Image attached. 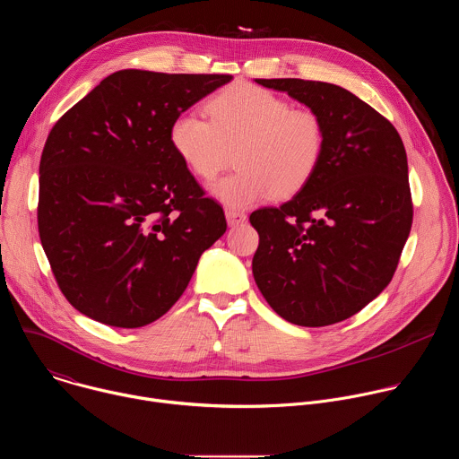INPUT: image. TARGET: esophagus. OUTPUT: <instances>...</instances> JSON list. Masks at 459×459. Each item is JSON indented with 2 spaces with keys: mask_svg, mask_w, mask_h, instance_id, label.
<instances>
[{
  "mask_svg": "<svg viewBox=\"0 0 459 459\" xmlns=\"http://www.w3.org/2000/svg\"><path fill=\"white\" fill-rule=\"evenodd\" d=\"M225 216H227V223L230 227H236V225H241V223L247 221V214L239 212V211H234V209H227Z\"/></svg>",
  "mask_w": 459,
  "mask_h": 459,
  "instance_id": "34e87169",
  "label": "esophagus"
}]
</instances>
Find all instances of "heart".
Listing matches in <instances>:
<instances>
[{"label": "heart", "mask_w": 459, "mask_h": 459, "mask_svg": "<svg viewBox=\"0 0 459 459\" xmlns=\"http://www.w3.org/2000/svg\"><path fill=\"white\" fill-rule=\"evenodd\" d=\"M209 119L194 110L174 117L169 140L186 169L212 179L234 151L236 172L212 185V194L232 209L271 195L298 192L316 172L325 149L323 119L257 85L236 83L207 103Z\"/></svg>", "instance_id": "heart-1"}]
</instances>
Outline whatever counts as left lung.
Listing matches in <instances>:
<instances>
[{
  "mask_svg": "<svg viewBox=\"0 0 459 459\" xmlns=\"http://www.w3.org/2000/svg\"><path fill=\"white\" fill-rule=\"evenodd\" d=\"M314 110L325 149L312 178L280 207L250 214L259 234L252 274L283 319L343 321L390 283L412 227L403 142L386 117L343 87L255 80Z\"/></svg>",
  "mask_w": 459,
  "mask_h": 459,
  "instance_id": "1",
  "label": "left lung"
}]
</instances>
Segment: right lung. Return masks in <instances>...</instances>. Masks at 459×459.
<instances>
[{"label":"right lung","instance_id":"obj_1","mask_svg":"<svg viewBox=\"0 0 459 459\" xmlns=\"http://www.w3.org/2000/svg\"><path fill=\"white\" fill-rule=\"evenodd\" d=\"M229 74L126 69L52 126L39 161L38 229L54 278L82 314L119 329L161 317L227 230L174 152V117Z\"/></svg>","mask_w":459,"mask_h":459}]
</instances>
